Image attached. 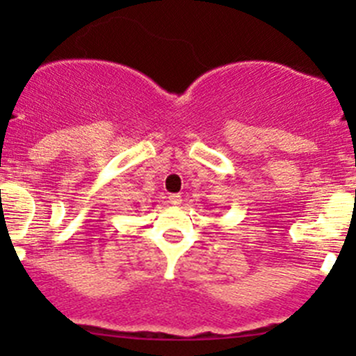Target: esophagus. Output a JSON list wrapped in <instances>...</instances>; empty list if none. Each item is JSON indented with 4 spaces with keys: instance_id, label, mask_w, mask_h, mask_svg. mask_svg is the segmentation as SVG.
Masks as SVG:
<instances>
[{
    "instance_id": "esophagus-1",
    "label": "esophagus",
    "mask_w": 356,
    "mask_h": 356,
    "mask_svg": "<svg viewBox=\"0 0 356 356\" xmlns=\"http://www.w3.org/2000/svg\"><path fill=\"white\" fill-rule=\"evenodd\" d=\"M168 201H170L172 204H175V207H177V204L182 203V198H181V195H170V196H168Z\"/></svg>"
}]
</instances>
